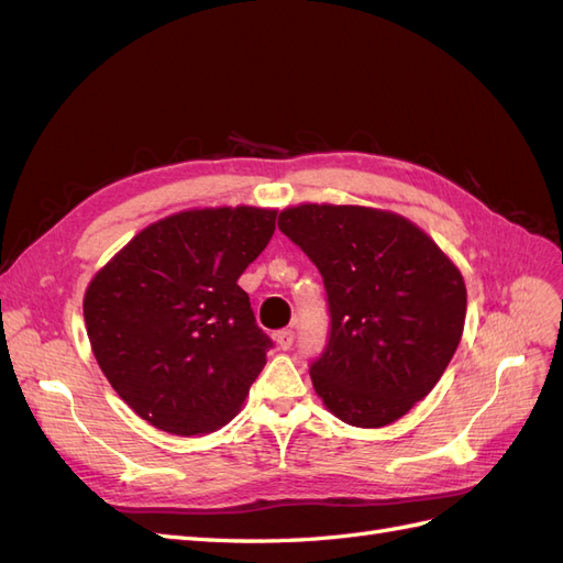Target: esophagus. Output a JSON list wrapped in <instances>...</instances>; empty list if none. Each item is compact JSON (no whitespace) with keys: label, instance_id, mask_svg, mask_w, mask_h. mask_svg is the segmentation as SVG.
<instances>
[{"label":"esophagus","instance_id":"34e87169","mask_svg":"<svg viewBox=\"0 0 563 563\" xmlns=\"http://www.w3.org/2000/svg\"><path fill=\"white\" fill-rule=\"evenodd\" d=\"M294 331L291 329H284V331H277L275 333V343L279 345V350H291L294 345Z\"/></svg>","mask_w":563,"mask_h":563}]
</instances>
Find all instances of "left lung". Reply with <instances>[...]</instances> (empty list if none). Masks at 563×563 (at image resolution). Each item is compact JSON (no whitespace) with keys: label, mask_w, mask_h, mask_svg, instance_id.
<instances>
[{"label":"left lung","mask_w":563,"mask_h":563,"mask_svg":"<svg viewBox=\"0 0 563 563\" xmlns=\"http://www.w3.org/2000/svg\"><path fill=\"white\" fill-rule=\"evenodd\" d=\"M279 230L317 265L329 296V345L310 366L314 391L354 428H385L444 376L465 327L460 269L391 211L300 203Z\"/></svg>","instance_id":"8db88e82"}]
</instances>
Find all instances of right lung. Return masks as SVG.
I'll return each instance as SVG.
<instances>
[{"label": "right lung", "mask_w": 563, "mask_h": 563, "mask_svg": "<svg viewBox=\"0 0 563 563\" xmlns=\"http://www.w3.org/2000/svg\"><path fill=\"white\" fill-rule=\"evenodd\" d=\"M275 209L180 211L96 272L84 321L100 371L135 413L178 437L228 424L267 362L242 272L275 234Z\"/></svg>", "instance_id": "1"}]
</instances>
